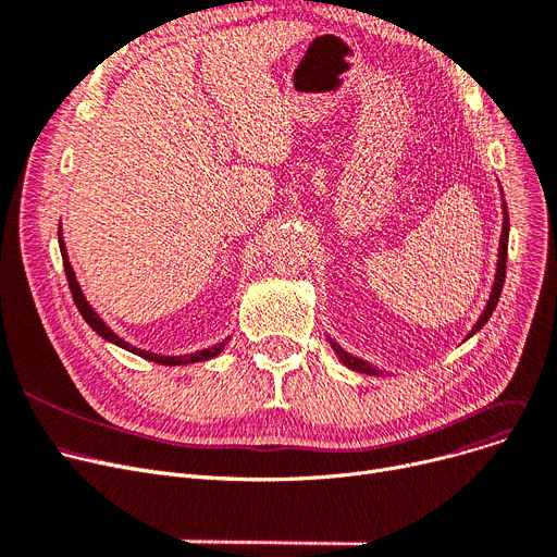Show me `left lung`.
Returning <instances> with one entry per match:
<instances>
[{
    "mask_svg": "<svg viewBox=\"0 0 557 557\" xmlns=\"http://www.w3.org/2000/svg\"><path fill=\"white\" fill-rule=\"evenodd\" d=\"M507 238H510V215H507V205H505V200H503V230H500V244H498V259H496L494 284H492V292H490V300H487L485 309H482V313H480V319L475 321V325L471 327V332L467 334V338L473 336L478 330H482V325H485V323L490 321L492 311L496 309V302H498L500 292H503V282H505V269H507ZM327 342H330L332 350L336 352V357L342 359L348 369L359 371V373H367V375H382V371H380L377 367H373V364H369V361H364V359H359V357L346 352L342 346H338V344L334 342V338H327Z\"/></svg>",
    "mask_w": 557,
    "mask_h": 557,
    "instance_id": "left-lung-1",
    "label": "left lung"
}]
</instances>
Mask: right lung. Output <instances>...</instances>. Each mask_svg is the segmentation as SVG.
<instances>
[{"mask_svg":"<svg viewBox=\"0 0 557 557\" xmlns=\"http://www.w3.org/2000/svg\"><path fill=\"white\" fill-rule=\"evenodd\" d=\"M59 248H61V257H63V269H65V277H67V284H70V292H72V300H75V305H77V309H79V313L84 317V321L98 332L102 338H107V342H111V344H115V346H120V348H125V350H129V352H134V355H138V357H143V359H150V361H154V364H161V367H182V364H196V361H205V359H211V357H215V355H221L223 352V348H225V344H227V338L225 342H221L219 346H211V348H202V350H196V352H188V355H157V352H150V350H140V348H136V346H132V344H127L125 338H120L102 319H100V313L95 311L90 305H88V300H86V296H84V292H82V286H79V282H77V277H75V271H72V265H70V259H67V252H65V244H63V232H61V227H59Z\"/></svg>","mask_w":557,"mask_h":557,"instance_id":"obj_1","label":"right lung"}]
</instances>
